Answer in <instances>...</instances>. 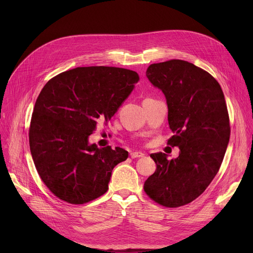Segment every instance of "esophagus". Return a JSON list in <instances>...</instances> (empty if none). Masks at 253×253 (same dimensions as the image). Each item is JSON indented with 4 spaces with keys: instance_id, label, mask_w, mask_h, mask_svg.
I'll return each instance as SVG.
<instances>
[{
    "instance_id": "obj_1",
    "label": "esophagus",
    "mask_w": 253,
    "mask_h": 253,
    "mask_svg": "<svg viewBox=\"0 0 253 253\" xmlns=\"http://www.w3.org/2000/svg\"><path fill=\"white\" fill-rule=\"evenodd\" d=\"M143 156H144V154H142L141 152H132V153H130V157H131L132 159L141 158V157H143Z\"/></svg>"
}]
</instances>
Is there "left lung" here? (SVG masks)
I'll return each instance as SVG.
<instances>
[{
	"instance_id": "1",
	"label": "left lung",
	"mask_w": 253,
	"mask_h": 253,
	"mask_svg": "<svg viewBox=\"0 0 253 253\" xmlns=\"http://www.w3.org/2000/svg\"><path fill=\"white\" fill-rule=\"evenodd\" d=\"M147 77L167 100L174 133L167 144L180 152L172 160L161 152L151 154L157 169L143 190L162 206L187 205L215 177L227 151L231 127L223 92L209 73L180 59L151 64Z\"/></svg>"
}]
</instances>
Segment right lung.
I'll list each match as a JSON object with an SVG mask.
<instances>
[{
    "mask_svg": "<svg viewBox=\"0 0 253 253\" xmlns=\"http://www.w3.org/2000/svg\"><path fill=\"white\" fill-rule=\"evenodd\" d=\"M136 72L84 66L50 79L32 115L30 149L38 173L60 200L80 205L109 190L112 171L128 152L97 148L88 137L105 125L138 82Z\"/></svg>",
    "mask_w": 253,
    "mask_h": 253,
    "instance_id": "1",
    "label": "right lung"
}]
</instances>
